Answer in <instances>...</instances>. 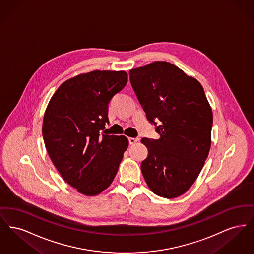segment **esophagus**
<instances>
[{"mask_svg":"<svg viewBox=\"0 0 254 254\" xmlns=\"http://www.w3.org/2000/svg\"><path fill=\"white\" fill-rule=\"evenodd\" d=\"M138 141H139V138H132V137L128 138V142H129V144H130V145H134V144H136Z\"/></svg>","mask_w":254,"mask_h":254,"instance_id":"obj_1","label":"esophagus"}]
</instances>
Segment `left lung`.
<instances>
[{
	"mask_svg": "<svg viewBox=\"0 0 254 254\" xmlns=\"http://www.w3.org/2000/svg\"><path fill=\"white\" fill-rule=\"evenodd\" d=\"M133 89L154 125L157 140L143 138L148 155L141 164L148 188L164 198L189 190L204 167L211 145L212 110L202 85L169 62L129 70Z\"/></svg>",
	"mask_w": 254,
	"mask_h": 254,
	"instance_id": "1",
	"label": "left lung"
}]
</instances>
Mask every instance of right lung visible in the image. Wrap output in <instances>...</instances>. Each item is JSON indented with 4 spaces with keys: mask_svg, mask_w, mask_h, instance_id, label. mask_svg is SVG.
Returning <instances> with one entry per match:
<instances>
[{
    "mask_svg": "<svg viewBox=\"0 0 254 254\" xmlns=\"http://www.w3.org/2000/svg\"><path fill=\"white\" fill-rule=\"evenodd\" d=\"M127 83L126 71L93 70L64 82L49 101L42 127L45 145L63 179L80 193H101L118 171L128 140L102 130L110 100Z\"/></svg>",
    "mask_w": 254,
    "mask_h": 254,
    "instance_id": "obj_1",
    "label": "right lung"
}]
</instances>
